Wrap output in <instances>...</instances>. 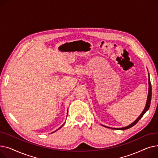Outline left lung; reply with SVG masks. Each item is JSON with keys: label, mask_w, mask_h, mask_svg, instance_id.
Here are the masks:
<instances>
[{"label": "left lung", "mask_w": 158, "mask_h": 158, "mask_svg": "<svg viewBox=\"0 0 158 158\" xmlns=\"http://www.w3.org/2000/svg\"><path fill=\"white\" fill-rule=\"evenodd\" d=\"M151 97H152V86H151V81H150V78H148V97H147V103H146V106L145 107V109L143 110V112L142 113L139 115V117L133 122L132 123L131 125L127 126V127H122V128H111V127H106L107 128H111L112 129H120V130H126L127 129L131 128V127L134 126L135 124L142 118V117L143 116V114L145 113V112L149 109V107H150L151 105ZM106 127V126H105Z\"/></svg>", "instance_id": "8db88e82"}]
</instances>
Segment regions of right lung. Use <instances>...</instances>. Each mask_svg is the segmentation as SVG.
Masks as SVG:
<instances>
[{
    "mask_svg": "<svg viewBox=\"0 0 158 158\" xmlns=\"http://www.w3.org/2000/svg\"><path fill=\"white\" fill-rule=\"evenodd\" d=\"M67 114H68V113H67ZM63 126H61V127H63ZM61 127H60V128H59V129H60V128H61ZM58 129H57V130H58Z\"/></svg>",
    "mask_w": 158,
    "mask_h": 158,
    "instance_id": "right-lung-1",
    "label": "right lung"
}]
</instances>
